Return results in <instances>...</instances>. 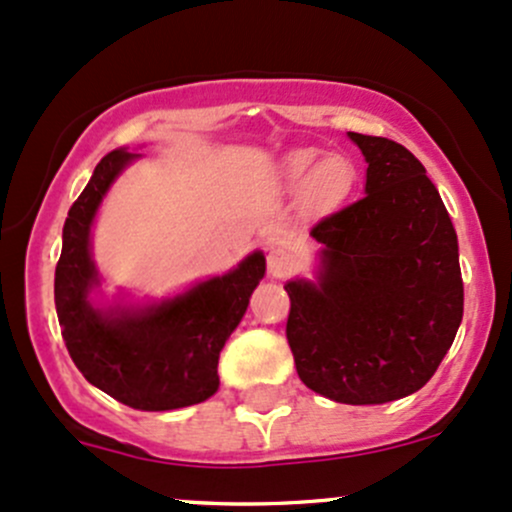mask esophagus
<instances>
[{"label":"esophagus","instance_id":"esophagus-1","mask_svg":"<svg viewBox=\"0 0 512 512\" xmlns=\"http://www.w3.org/2000/svg\"><path fill=\"white\" fill-rule=\"evenodd\" d=\"M267 269L274 279L289 277L296 269V255L286 247H272L267 255Z\"/></svg>","mask_w":512,"mask_h":512}]
</instances>
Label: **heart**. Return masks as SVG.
Listing matches in <instances>:
<instances>
[{
    "mask_svg": "<svg viewBox=\"0 0 512 512\" xmlns=\"http://www.w3.org/2000/svg\"><path fill=\"white\" fill-rule=\"evenodd\" d=\"M284 179L291 189L306 187L311 204H335L355 184V167L342 155L320 157L316 148L294 150L284 160Z\"/></svg>",
    "mask_w": 512,
    "mask_h": 512,
    "instance_id": "obj_1",
    "label": "heart"
}]
</instances>
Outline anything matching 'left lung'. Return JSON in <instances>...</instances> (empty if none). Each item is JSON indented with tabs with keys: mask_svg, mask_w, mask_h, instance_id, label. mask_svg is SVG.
I'll return each instance as SVG.
<instances>
[{
	"mask_svg": "<svg viewBox=\"0 0 512 512\" xmlns=\"http://www.w3.org/2000/svg\"><path fill=\"white\" fill-rule=\"evenodd\" d=\"M364 196L311 230L316 279L284 284L296 372L335 403L379 406L423 389L464 313L459 245L425 167L389 138L347 133Z\"/></svg>",
	"mask_w": 512,
	"mask_h": 512,
	"instance_id": "1",
	"label": "left lung"
}]
</instances>
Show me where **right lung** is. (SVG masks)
I'll list each match as a JSON object with an SVG mask.
<instances>
[{
	"label": "right lung",
	"instance_id": "right-lung-1",
	"mask_svg": "<svg viewBox=\"0 0 512 512\" xmlns=\"http://www.w3.org/2000/svg\"><path fill=\"white\" fill-rule=\"evenodd\" d=\"M140 153L119 148L101 157L63 228L55 267V311L72 362L84 379L136 411H174L218 391V357L265 277V255L250 252L221 277L182 294L143 303H97L101 274L92 257V226L116 179Z\"/></svg>",
	"mask_w": 512,
	"mask_h": 512
}]
</instances>
